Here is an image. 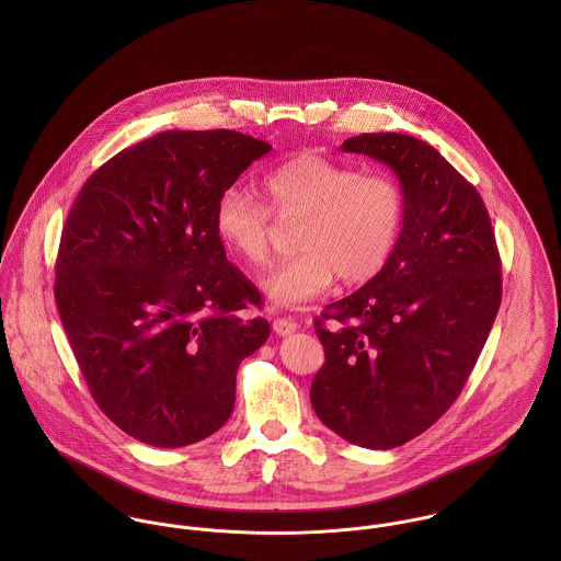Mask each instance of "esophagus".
Returning <instances> with one entry per match:
<instances>
[{"label": "esophagus", "instance_id": "esophagus-1", "mask_svg": "<svg viewBox=\"0 0 561 561\" xmlns=\"http://www.w3.org/2000/svg\"><path fill=\"white\" fill-rule=\"evenodd\" d=\"M272 328H274V332H276L278 336H289V334H294V332L298 330V321L278 318V320H274Z\"/></svg>", "mask_w": 561, "mask_h": 561}]
</instances>
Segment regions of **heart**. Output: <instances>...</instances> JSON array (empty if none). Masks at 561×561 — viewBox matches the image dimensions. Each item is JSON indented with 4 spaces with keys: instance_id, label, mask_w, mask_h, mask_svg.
<instances>
[{
    "instance_id": "heart-1",
    "label": "heart",
    "mask_w": 561,
    "mask_h": 561,
    "mask_svg": "<svg viewBox=\"0 0 561 561\" xmlns=\"http://www.w3.org/2000/svg\"><path fill=\"white\" fill-rule=\"evenodd\" d=\"M263 201L225 190L216 203V233L241 261L267 259L272 214L296 220L294 254L280 259L261 280L278 307L318 298L336 276L345 285L374 278L400 241L405 196L396 176L352 163L300 153L261 176Z\"/></svg>"
}]
</instances>
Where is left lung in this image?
Instances as JSON below:
<instances>
[{
  "label": "left lung",
  "instance_id": "left-lung-1",
  "mask_svg": "<svg viewBox=\"0 0 561 561\" xmlns=\"http://www.w3.org/2000/svg\"><path fill=\"white\" fill-rule=\"evenodd\" d=\"M341 149L398 174L405 218L387 265L316 318L325 363L311 403L341 438L393 449L465 389L501 305V259L478 190L434 147L363 134Z\"/></svg>",
  "mask_w": 561,
  "mask_h": 561
}]
</instances>
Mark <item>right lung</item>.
I'll return each mask as SVG.
<instances>
[{"mask_svg": "<svg viewBox=\"0 0 561 561\" xmlns=\"http://www.w3.org/2000/svg\"><path fill=\"white\" fill-rule=\"evenodd\" d=\"M272 147L231 129L161 131L83 183L56 261V302L83 380L123 432L185 447L236 405L240 363L270 336L259 289L227 261L216 203Z\"/></svg>", "mask_w": 561, "mask_h": 561, "instance_id": "add662e5", "label": "right lung"}]
</instances>
